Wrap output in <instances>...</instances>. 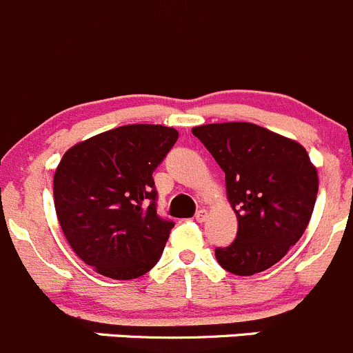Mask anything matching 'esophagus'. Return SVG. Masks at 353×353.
I'll use <instances>...</instances> for the list:
<instances>
[{"mask_svg": "<svg viewBox=\"0 0 353 353\" xmlns=\"http://www.w3.org/2000/svg\"><path fill=\"white\" fill-rule=\"evenodd\" d=\"M207 217H208V212L205 210V208H201V210H198L196 215H194V219H196L198 222H205V221H207Z\"/></svg>", "mask_w": 353, "mask_h": 353, "instance_id": "1", "label": "esophagus"}]
</instances>
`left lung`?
I'll return each mask as SVG.
<instances>
[{
	"label": "left lung",
	"instance_id": "8db88e82",
	"mask_svg": "<svg viewBox=\"0 0 353 353\" xmlns=\"http://www.w3.org/2000/svg\"><path fill=\"white\" fill-rule=\"evenodd\" d=\"M225 174L238 234L215 259L236 276L272 268L302 238L312 217L319 177L300 143L250 122L191 129Z\"/></svg>",
	"mask_w": 353,
	"mask_h": 353
}]
</instances>
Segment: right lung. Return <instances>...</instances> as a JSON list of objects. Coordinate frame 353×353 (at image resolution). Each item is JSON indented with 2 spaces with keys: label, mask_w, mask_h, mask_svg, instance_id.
<instances>
[{
  "label": "right lung",
  "mask_w": 353,
  "mask_h": 353,
  "mask_svg": "<svg viewBox=\"0 0 353 353\" xmlns=\"http://www.w3.org/2000/svg\"><path fill=\"white\" fill-rule=\"evenodd\" d=\"M177 138L165 125H122L61 157L53 177L58 222L75 255L98 274L134 279L159 262L174 222L157 215L152 174Z\"/></svg>",
  "instance_id": "1"
}]
</instances>
